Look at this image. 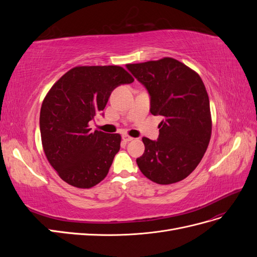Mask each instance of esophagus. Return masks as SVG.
<instances>
[{"label": "esophagus", "mask_w": 257, "mask_h": 257, "mask_svg": "<svg viewBox=\"0 0 257 257\" xmlns=\"http://www.w3.org/2000/svg\"><path fill=\"white\" fill-rule=\"evenodd\" d=\"M122 138H123V141L126 142V143H127V142H132V141H133V139H134L133 137L128 136L127 134H123V135H122Z\"/></svg>", "instance_id": "obj_1"}]
</instances>
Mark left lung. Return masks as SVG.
<instances>
[{
	"label": "left lung",
	"instance_id": "8db88e82",
	"mask_svg": "<svg viewBox=\"0 0 257 257\" xmlns=\"http://www.w3.org/2000/svg\"><path fill=\"white\" fill-rule=\"evenodd\" d=\"M150 95V112L162 115L158 141L144 137L145 152L136 160L151 181L172 184L197 167L211 137V114L199 75L173 58L127 64Z\"/></svg>",
	"mask_w": 257,
	"mask_h": 257
}]
</instances>
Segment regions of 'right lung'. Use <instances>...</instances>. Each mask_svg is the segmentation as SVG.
I'll return each mask as SVG.
<instances>
[{
    "label": "right lung",
    "mask_w": 257,
    "mask_h": 257,
    "mask_svg": "<svg viewBox=\"0 0 257 257\" xmlns=\"http://www.w3.org/2000/svg\"><path fill=\"white\" fill-rule=\"evenodd\" d=\"M133 81L121 66H77L52 85L42 104L40 128L46 158L62 180L90 189L107 176L121 136L93 132L89 122L116 87Z\"/></svg>",
    "instance_id": "obj_1"
}]
</instances>
